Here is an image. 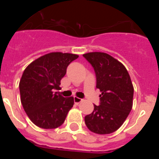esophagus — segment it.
Instances as JSON below:
<instances>
[{
  "instance_id": "esophagus-1",
  "label": "esophagus",
  "mask_w": 159,
  "mask_h": 159,
  "mask_svg": "<svg viewBox=\"0 0 159 159\" xmlns=\"http://www.w3.org/2000/svg\"><path fill=\"white\" fill-rule=\"evenodd\" d=\"M83 101L82 99L80 98H78V97H74V102H75V104H79L80 102H81Z\"/></svg>"
}]
</instances>
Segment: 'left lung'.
I'll use <instances>...</instances> for the list:
<instances>
[{"label": "left lung", "instance_id": "obj_1", "mask_svg": "<svg viewBox=\"0 0 159 159\" xmlns=\"http://www.w3.org/2000/svg\"><path fill=\"white\" fill-rule=\"evenodd\" d=\"M92 64L96 75V88L101 92L100 104L94 105L85 124L95 134L113 133L121 127L133 106L134 88L130 75L122 63L104 52L83 55Z\"/></svg>", "mask_w": 159, "mask_h": 159}]
</instances>
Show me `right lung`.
Masks as SVG:
<instances>
[{"mask_svg":"<svg viewBox=\"0 0 159 159\" xmlns=\"http://www.w3.org/2000/svg\"><path fill=\"white\" fill-rule=\"evenodd\" d=\"M78 57L71 53H48L32 61L24 71L19 84L20 101L37 127L55 129L64 123L74 98H64L54 90L60 89L67 66Z\"/></svg>","mask_w":159,"mask_h":159,"instance_id":"1","label":"right lung"}]
</instances>
